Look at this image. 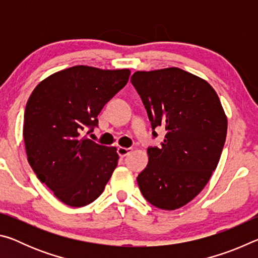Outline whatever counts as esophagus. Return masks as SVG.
Segmentation results:
<instances>
[{
  "label": "esophagus",
  "mask_w": 258,
  "mask_h": 258,
  "mask_svg": "<svg viewBox=\"0 0 258 258\" xmlns=\"http://www.w3.org/2000/svg\"><path fill=\"white\" fill-rule=\"evenodd\" d=\"M132 148H123V147H119L118 149H117V152H118V155L120 156V157H125V156H127L128 154H131V152H132Z\"/></svg>",
  "instance_id": "34e87169"
}]
</instances>
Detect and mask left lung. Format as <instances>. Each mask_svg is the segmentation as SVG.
I'll list each match as a JSON object with an SVG mask.
<instances>
[{
	"label": "left lung",
	"instance_id": "left-lung-1",
	"mask_svg": "<svg viewBox=\"0 0 258 258\" xmlns=\"http://www.w3.org/2000/svg\"><path fill=\"white\" fill-rule=\"evenodd\" d=\"M155 128L166 131L160 147L148 148L149 163L138 184L147 202L174 211L207 184L223 150L228 119L215 90L183 69L137 72L131 77Z\"/></svg>",
	"mask_w": 258,
	"mask_h": 258
}]
</instances>
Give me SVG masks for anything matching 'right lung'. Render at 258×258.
Instances as JSON below:
<instances>
[{"mask_svg":"<svg viewBox=\"0 0 258 258\" xmlns=\"http://www.w3.org/2000/svg\"><path fill=\"white\" fill-rule=\"evenodd\" d=\"M128 69L102 71L75 66L35 87L26 104L24 141L28 163L60 202L83 207L104 190L118 163L116 148L82 137L128 82Z\"/></svg>","mask_w":258,"mask_h":258,"instance_id":"obj_1","label":"right lung"}]
</instances>
